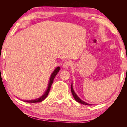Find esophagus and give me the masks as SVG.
<instances>
[{
  "mask_svg": "<svg viewBox=\"0 0 127 127\" xmlns=\"http://www.w3.org/2000/svg\"><path fill=\"white\" fill-rule=\"evenodd\" d=\"M71 65V62L70 61H66L63 64V67L64 68H68Z\"/></svg>",
  "mask_w": 127,
  "mask_h": 127,
  "instance_id": "34e87169",
  "label": "esophagus"
}]
</instances>
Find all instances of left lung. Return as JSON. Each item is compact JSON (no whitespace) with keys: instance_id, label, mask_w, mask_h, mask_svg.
<instances>
[{"instance_id":"obj_1","label":"left lung","mask_w":127,"mask_h":127,"mask_svg":"<svg viewBox=\"0 0 127 127\" xmlns=\"http://www.w3.org/2000/svg\"><path fill=\"white\" fill-rule=\"evenodd\" d=\"M71 93L72 94V95H73L74 98L75 99V100L76 101H77L78 102H80V103L82 104L83 105H92V104H88L87 103V102H85L84 101L82 100L81 99H80V98H79V96L77 95V94L75 93V92L73 90V88H72V84L71 83Z\"/></svg>"}]
</instances>
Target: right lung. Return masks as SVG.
Segmentation results:
<instances>
[{
    "instance_id": "1",
    "label": "right lung",
    "mask_w": 127,
    "mask_h": 127,
    "mask_svg": "<svg viewBox=\"0 0 127 127\" xmlns=\"http://www.w3.org/2000/svg\"><path fill=\"white\" fill-rule=\"evenodd\" d=\"M61 69L60 67L58 66L57 67V68L55 69V70L53 71V72H52V74H51V76H50V81H49V83H48V87L46 89V91L44 93V94H43V95L41 96L39 98H37L36 99H34V100H23L24 101L27 102H31V103H35V102H41L42 100H44L46 98L47 96L48 95V93H49V92L50 91V88L51 87V85L53 83V80L55 79V76H56V75L58 74V72H59V70Z\"/></svg>"
}]
</instances>
